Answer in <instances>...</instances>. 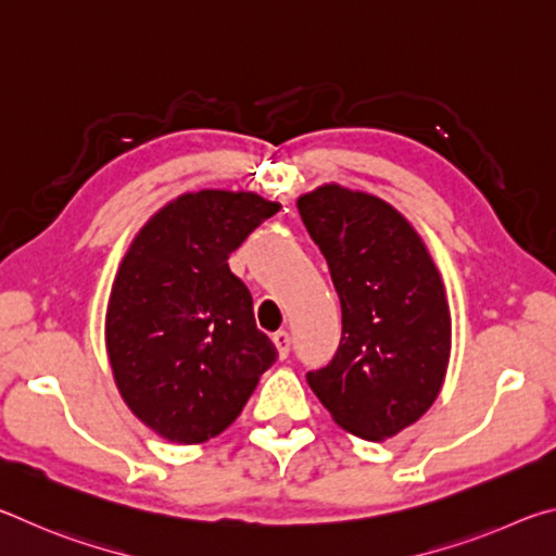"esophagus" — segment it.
I'll return each mask as SVG.
<instances>
[{
  "label": "esophagus",
  "instance_id": "esophagus-1",
  "mask_svg": "<svg viewBox=\"0 0 556 556\" xmlns=\"http://www.w3.org/2000/svg\"><path fill=\"white\" fill-rule=\"evenodd\" d=\"M271 341H275V345H277L279 357H281V361H285V357L289 355V345H291L289 333L287 331H277L275 336H271Z\"/></svg>",
  "mask_w": 556,
  "mask_h": 556
}]
</instances>
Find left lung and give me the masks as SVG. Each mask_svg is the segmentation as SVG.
<instances>
[{
  "label": "left lung",
  "instance_id": "1",
  "mask_svg": "<svg viewBox=\"0 0 556 556\" xmlns=\"http://www.w3.org/2000/svg\"><path fill=\"white\" fill-rule=\"evenodd\" d=\"M331 269L343 333L306 372L338 427L380 441L414 425L444 384L451 314L425 242L390 203L328 184L296 201Z\"/></svg>",
  "mask_w": 556,
  "mask_h": 556
}]
</instances>
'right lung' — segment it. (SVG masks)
Here are the masks:
<instances>
[{
  "label": "right lung",
  "mask_w": 556,
  "mask_h": 556,
  "mask_svg": "<svg viewBox=\"0 0 556 556\" xmlns=\"http://www.w3.org/2000/svg\"><path fill=\"white\" fill-rule=\"evenodd\" d=\"M279 211L257 193L199 191L164 205L122 260L108 306V355L122 400L176 444L228 429L277 348L228 267Z\"/></svg>",
  "instance_id": "right-lung-1"
}]
</instances>
